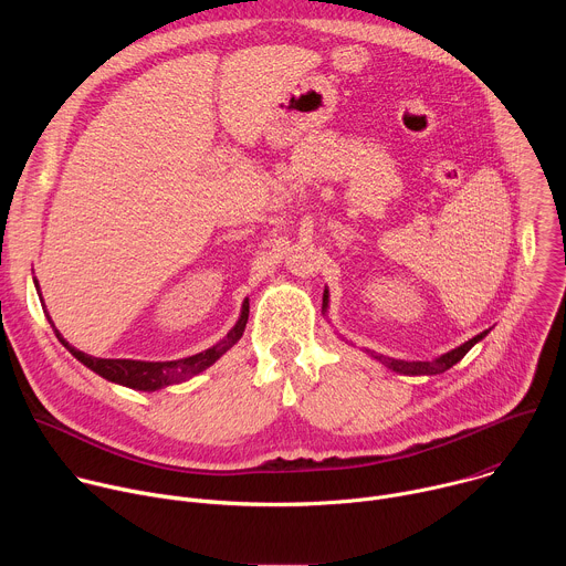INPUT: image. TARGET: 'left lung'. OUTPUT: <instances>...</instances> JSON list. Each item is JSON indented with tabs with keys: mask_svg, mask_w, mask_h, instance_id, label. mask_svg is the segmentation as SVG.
Returning a JSON list of instances; mask_svg holds the SVG:
<instances>
[{
	"mask_svg": "<svg viewBox=\"0 0 566 566\" xmlns=\"http://www.w3.org/2000/svg\"><path fill=\"white\" fill-rule=\"evenodd\" d=\"M327 304H329V291L325 289V295H322V308H327ZM489 336V329L486 332H481L479 336H474V338H470L468 343H463L461 347H457V349H452V352H448V354H443V356H439V358H434V360H396V358H389V356H382V354H374V352H369L367 349V354L371 356V358H376V360H380L387 369H391V371H396V374H406V376H434V374H443V371H448L452 365H457L481 338H486Z\"/></svg>",
	"mask_w": 566,
	"mask_h": 566,
	"instance_id": "obj_1",
	"label": "left lung"
}]
</instances>
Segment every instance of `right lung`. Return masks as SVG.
<instances>
[{
	"label": "right lung",
	"mask_w": 566,
	"mask_h": 566,
	"mask_svg": "<svg viewBox=\"0 0 566 566\" xmlns=\"http://www.w3.org/2000/svg\"><path fill=\"white\" fill-rule=\"evenodd\" d=\"M35 289L40 293V284L35 280ZM40 300H42V293H40ZM46 313V308H44ZM51 327L57 336V340L80 360L85 367H90L92 371H96L98 376L112 380V382H118V385H125V387H132V389H140V391H156L160 387H168V385H175V382H184L197 374H201L203 369H208L210 365H214L239 338L241 334H244L247 329V322H249V300H244V304H241V315L237 319V325L217 343L212 345L210 349L206 352H199L195 356H188V358H179V360H164V363H149V360H129V358H94L85 352H80L75 347H71L62 334L55 329L51 315L46 313Z\"/></svg>",
	"instance_id": "add662e5"
}]
</instances>
